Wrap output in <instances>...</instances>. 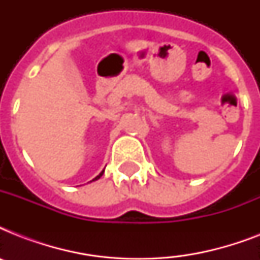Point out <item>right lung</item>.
I'll list each match as a JSON object with an SVG mask.
<instances>
[{
    "mask_svg": "<svg viewBox=\"0 0 260 260\" xmlns=\"http://www.w3.org/2000/svg\"><path fill=\"white\" fill-rule=\"evenodd\" d=\"M102 174H104V171H101V173H100V175H97V177L94 178L93 181H97V179H100V178H101V177H102Z\"/></svg>",
    "mask_w": 260,
    "mask_h": 260,
    "instance_id": "add662e5",
    "label": "right lung"
}]
</instances>
